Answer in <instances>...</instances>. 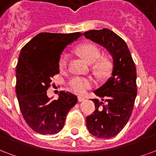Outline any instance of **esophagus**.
Segmentation results:
<instances>
[{"label":"esophagus","instance_id":"obj_1","mask_svg":"<svg viewBox=\"0 0 156 156\" xmlns=\"http://www.w3.org/2000/svg\"><path fill=\"white\" fill-rule=\"evenodd\" d=\"M84 100H85V97H83V96H78V101L81 102L84 101Z\"/></svg>","mask_w":156,"mask_h":156}]
</instances>
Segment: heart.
<instances>
[{"label":"heart","mask_w":156,"mask_h":156,"mask_svg":"<svg viewBox=\"0 0 156 156\" xmlns=\"http://www.w3.org/2000/svg\"><path fill=\"white\" fill-rule=\"evenodd\" d=\"M77 52L90 64H94V68L99 72H105L109 67V62L107 59L102 58L100 49L93 43H84L77 48ZM69 57L66 53L62 55L59 61V69L63 71L66 68ZM92 80L85 77L75 76L69 81V87L74 93L83 94L92 86Z\"/></svg>","instance_id":"1"}]
</instances>
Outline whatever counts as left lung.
<instances>
[{
    "instance_id": "8db88e82",
    "label": "left lung",
    "mask_w": 156,
    "mask_h": 156,
    "mask_svg": "<svg viewBox=\"0 0 156 156\" xmlns=\"http://www.w3.org/2000/svg\"><path fill=\"white\" fill-rule=\"evenodd\" d=\"M84 36L107 49L113 57L111 76L94 91L101 100H92L96 108L86 118L89 132L108 139L118 135L131 117L137 93L136 66L125 41L112 30L94 29Z\"/></svg>"
}]
</instances>
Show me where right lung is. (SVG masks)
Instances as JSON below:
<instances>
[{
    "label": "right lung",
    "instance_id": "obj_1",
    "mask_svg": "<svg viewBox=\"0 0 156 156\" xmlns=\"http://www.w3.org/2000/svg\"><path fill=\"white\" fill-rule=\"evenodd\" d=\"M82 34L40 33L21 49L16 66V95L21 113L31 129L42 135L62 129L66 117L77 97L61 91L57 100L47 95L51 77L59 73L63 50Z\"/></svg>",
    "mask_w": 156,
    "mask_h": 156
}]
</instances>
